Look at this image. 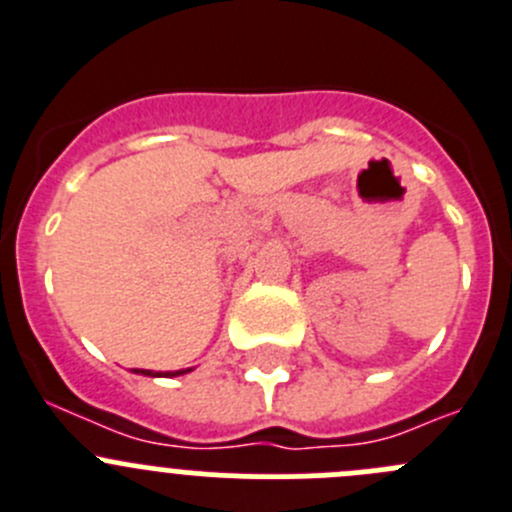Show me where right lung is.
<instances>
[{
  "label": "right lung",
  "mask_w": 512,
  "mask_h": 512,
  "mask_svg": "<svg viewBox=\"0 0 512 512\" xmlns=\"http://www.w3.org/2000/svg\"><path fill=\"white\" fill-rule=\"evenodd\" d=\"M191 369H178V372H150V369H135V374H148V377H178V374H186Z\"/></svg>",
  "instance_id": "obj_1"
}]
</instances>
